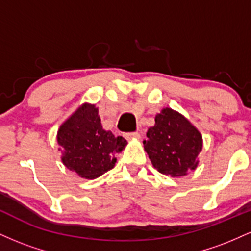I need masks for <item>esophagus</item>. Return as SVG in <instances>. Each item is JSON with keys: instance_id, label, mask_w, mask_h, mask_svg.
<instances>
[{"instance_id": "34e87169", "label": "esophagus", "mask_w": 251, "mask_h": 251, "mask_svg": "<svg viewBox=\"0 0 251 251\" xmlns=\"http://www.w3.org/2000/svg\"><path fill=\"white\" fill-rule=\"evenodd\" d=\"M125 135V138L127 140H131V139H139L140 138V134L138 133V132H127V133L124 134Z\"/></svg>"}]
</instances>
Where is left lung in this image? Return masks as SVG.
Listing matches in <instances>:
<instances>
[{"label":"left lung","instance_id":"8db88e82","mask_svg":"<svg viewBox=\"0 0 251 251\" xmlns=\"http://www.w3.org/2000/svg\"><path fill=\"white\" fill-rule=\"evenodd\" d=\"M146 137L144 149L160 174L181 177L197 168L201 135L178 112L164 108L155 116L154 126L149 128Z\"/></svg>","mask_w":251,"mask_h":251}]
</instances>
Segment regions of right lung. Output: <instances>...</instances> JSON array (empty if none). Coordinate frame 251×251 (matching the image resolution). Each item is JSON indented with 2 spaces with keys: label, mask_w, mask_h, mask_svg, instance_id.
Segmentation results:
<instances>
[{
  "label": "right lung",
  "mask_w": 251,
  "mask_h": 251,
  "mask_svg": "<svg viewBox=\"0 0 251 251\" xmlns=\"http://www.w3.org/2000/svg\"><path fill=\"white\" fill-rule=\"evenodd\" d=\"M57 143L62 163L86 179H94L113 169L116 154L125 148L123 137L105 131L94 105L83 103L60 126Z\"/></svg>",
  "instance_id": "1"
}]
</instances>
